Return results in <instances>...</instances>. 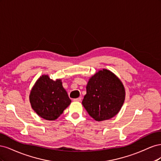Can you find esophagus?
Returning <instances> with one entry per match:
<instances>
[{"label":"esophagus","instance_id":"obj_1","mask_svg":"<svg viewBox=\"0 0 161 161\" xmlns=\"http://www.w3.org/2000/svg\"><path fill=\"white\" fill-rule=\"evenodd\" d=\"M75 101H81V97H79V98H76L73 99Z\"/></svg>","mask_w":161,"mask_h":161}]
</instances>
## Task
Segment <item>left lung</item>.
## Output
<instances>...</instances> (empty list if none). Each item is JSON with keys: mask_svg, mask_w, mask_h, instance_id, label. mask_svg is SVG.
Listing matches in <instances>:
<instances>
[{"mask_svg": "<svg viewBox=\"0 0 161 161\" xmlns=\"http://www.w3.org/2000/svg\"><path fill=\"white\" fill-rule=\"evenodd\" d=\"M124 99L125 89L121 82L111 72L103 69L89 80L82 103L90 116L99 121L114 117Z\"/></svg>", "mask_w": 161, "mask_h": 161, "instance_id": "1", "label": "left lung"}]
</instances>
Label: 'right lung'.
<instances>
[{
  "instance_id": "obj_1",
  "label": "right lung",
  "mask_w": 161,
  "mask_h": 161,
  "mask_svg": "<svg viewBox=\"0 0 161 161\" xmlns=\"http://www.w3.org/2000/svg\"><path fill=\"white\" fill-rule=\"evenodd\" d=\"M30 100L33 109L46 120L56 119L71 102L61 80L54 81L47 75H42L37 80Z\"/></svg>"
}]
</instances>
